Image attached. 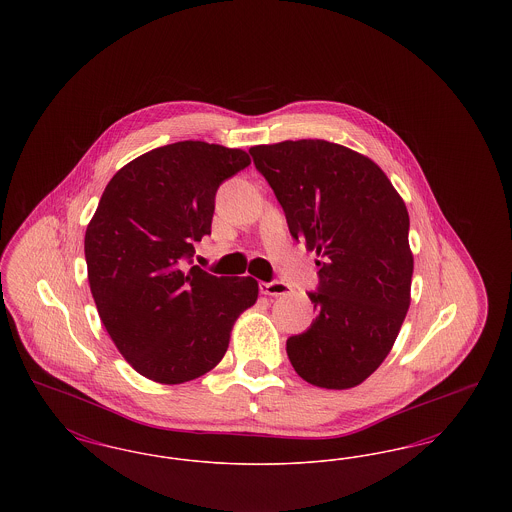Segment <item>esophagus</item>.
<instances>
[{"label":"esophagus","instance_id":"obj_1","mask_svg":"<svg viewBox=\"0 0 512 512\" xmlns=\"http://www.w3.org/2000/svg\"><path fill=\"white\" fill-rule=\"evenodd\" d=\"M259 292L263 293V295H286V293H290V286L280 282V280L261 282L259 284Z\"/></svg>","mask_w":512,"mask_h":512}]
</instances>
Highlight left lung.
<instances>
[{
    "mask_svg": "<svg viewBox=\"0 0 512 512\" xmlns=\"http://www.w3.org/2000/svg\"><path fill=\"white\" fill-rule=\"evenodd\" d=\"M293 240L317 251V318L286 341L295 372L326 390L355 388L382 365L411 305L409 213L384 171L326 140L249 149Z\"/></svg>",
    "mask_w": 512,
    "mask_h": 512,
    "instance_id": "8db88e82",
    "label": "left lung"
}]
</instances>
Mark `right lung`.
Listing matches in <instances>:
<instances>
[{
	"label": "right lung",
	"instance_id": "1",
	"mask_svg": "<svg viewBox=\"0 0 512 512\" xmlns=\"http://www.w3.org/2000/svg\"><path fill=\"white\" fill-rule=\"evenodd\" d=\"M251 163L242 149L176 142L124 165L84 238L99 318L122 357L159 384L219 365L236 318L257 301L251 276H213L194 263L211 234L220 184Z\"/></svg>",
	"mask_w": 512,
	"mask_h": 512
}]
</instances>
